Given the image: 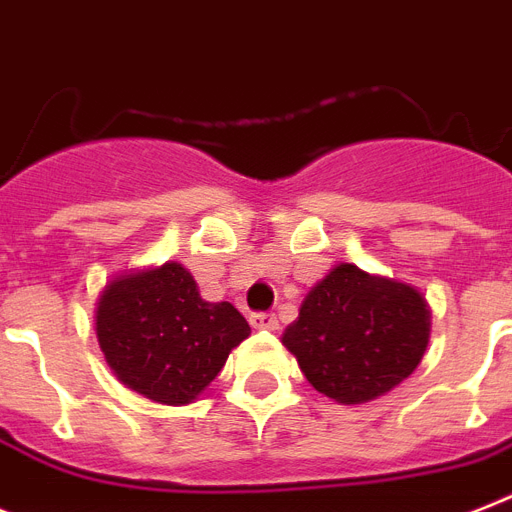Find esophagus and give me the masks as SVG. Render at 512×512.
Returning <instances> with one entry per match:
<instances>
[{
  "label": "esophagus",
  "instance_id": "esophagus-1",
  "mask_svg": "<svg viewBox=\"0 0 512 512\" xmlns=\"http://www.w3.org/2000/svg\"><path fill=\"white\" fill-rule=\"evenodd\" d=\"M253 329H266V332H277L280 329V322L274 314H253L251 316Z\"/></svg>",
  "mask_w": 512,
  "mask_h": 512
}]
</instances>
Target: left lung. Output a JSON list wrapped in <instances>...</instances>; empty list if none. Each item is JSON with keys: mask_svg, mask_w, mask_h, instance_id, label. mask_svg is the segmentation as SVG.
I'll return each instance as SVG.
<instances>
[{"mask_svg": "<svg viewBox=\"0 0 512 512\" xmlns=\"http://www.w3.org/2000/svg\"><path fill=\"white\" fill-rule=\"evenodd\" d=\"M429 335L432 308L418 287L337 264L308 290L282 345L316 392L361 405L411 377Z\"/></svg>", "mask_w": 512, "mask_h": 512, "instance_id": "1", "label": "left lung"}]
</instances>
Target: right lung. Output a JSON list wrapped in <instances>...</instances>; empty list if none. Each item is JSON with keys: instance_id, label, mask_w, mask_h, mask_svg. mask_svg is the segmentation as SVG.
I'll return each instance as SVG.
<instances>
[{"instance_id": "1", "label": "right lung", "mask_w": 512, "mask_h": 512, "mask_svg": "<svg viewBox=\"0 0 512 512\" xmlns=\"http://www.w3.org/2000/svg\"><path fill=\"white\" fill-rule=\"evenodd\" d=\"M94 324L114 377L162 405L198 400L251 335L232 303L201 298L180 261L112 277L96 298Z\"/></svg>"}]
</instances>
